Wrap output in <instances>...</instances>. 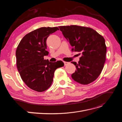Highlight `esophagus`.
<instances>
[{
    "label": "esophagus",
    "instance_id": "34e87169",
    "mask_svg": "<svg viewBox=\"0 0 122 122\" xmlns=\"http://www.w3.org/2000/svg\"><path fill=\"white\" fill-rule=\"evenodd\" d=\"M64 65H65V66H67V65H68V64H69V62L64 61Z\"/></svg>",
    "mask_w": 122,
    "mask_h": 122
}]
</instances>
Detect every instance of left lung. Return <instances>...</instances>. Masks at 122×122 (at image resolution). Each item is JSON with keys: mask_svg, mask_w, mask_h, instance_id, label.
Masks as SVG:
<instances>
[{"mask_svg": "<svg viewBox=\"0 0 122 122\" xmlns=\"http://www.w3.org/2000/svg\"><path fill=\"white\" fill-rule=\"evenodd\" d=\"M58 27L72 46V51L82 53L78 64L72 62L76 68L72 78L84 85L93 82L101 74L106 60L103 36L90 27L74 25Z\"/></svg>", "mask_w": 122, "mask_h": 122, "instance_id": "8db88e82", "label": "left lung"}]
</instances>
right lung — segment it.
<instances>
[{
  "mask_svg": "<svg viewBox=\"0 0 122 122\" xmlns=\"http://www.w3.org/2000/svg\"><path fill=\"white\" fill-rule=\"evenodd\" d=\"M57 30V27L36 29L26 35L17 48L16 65L21 78L35 91L47 90L52 83L55 70L64 66L61 61L52 62L44 58L49 54L46 40Z\"/></svg>",
  "mask_w": 122,
  "mask_h": 122,
  "instance_id": "obj_1",
  "label": "right lung"
}]
</instances>
